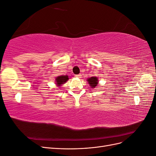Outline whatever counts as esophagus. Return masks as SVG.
I'll return each mask as SVG.
<instances>
[{"instance_id": "esophagus-1", "label": "esophagus", "mask_w": 156, "mask_h": 156, "mask_svg": "<svg viewBox=\"0 0 156 156\" xmlns=\"http://www.w3.org/2000/svg\"><path fill=\"white\" fill-rule=\"evenodd\" d=\"M76 77H78V78H81L82 75H81V73H79V74H78V75H76Z\"/></svg>"}]
</instances>
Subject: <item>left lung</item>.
<instances>
[{"label":"left lung","instance_id":"1","mask_svg":"<svg viewBox=\"0 0 156 156\" xmlns=\"http://www.w3.org/2000/svg\"><path fill=\"white\" fill-rule=\"evenodd\" d=\"M87 81L91 88H95L98 84V79L96 77H92L87 79Z\"/></svg>","mask_w":156,"mask_h":156}]
</instances>
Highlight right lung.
<instances>
[{"label": "right lung", "mask_w": 156, "mask_h": 156, "mask_svg": "<svg viewBox=\"0 0 156 156\" xmlns=\"http://www.w3.org/2000/svg\"><path fill=\"white\" fill-rule=\"evenodd\" d=\"M68 79H69V77L68 75H60V76L56 77V78L55 79L56 84L58 87H60L61 84H63L66 82L68 81Z\"/></svg>", "instance_id": "add662e5"}]
</instances>
